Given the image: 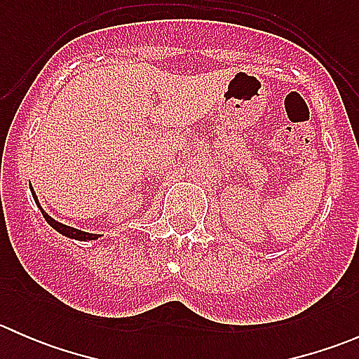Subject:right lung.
<instances>
[{"instance_id":"right-lung-1","label":"right lung","mask_w":359,"mask_h":359,"mask_svg":"<svg viewBox=\"0 0 359 359\" xmlns=\"http://www.w3.org/2000/svg\"><path fill=\"white\" fill-rule=\"evenodd\" d=\"M31 193H32V198H34L36 205H38V208L41 210V213H43V217H45V220L50 224V226L53 227V229L57 231V233H60V234H62V236L71 238V240H78V241H93V240H99L100 234L85 233V231H79V229H76V227L66 226V224H62V222H57L55 219H52V217H50L48 213H46L45 210L41 208V205H39V201H38V196H36V193H34V189H32V187H31Z\"/></svg>"}]
</instances>
